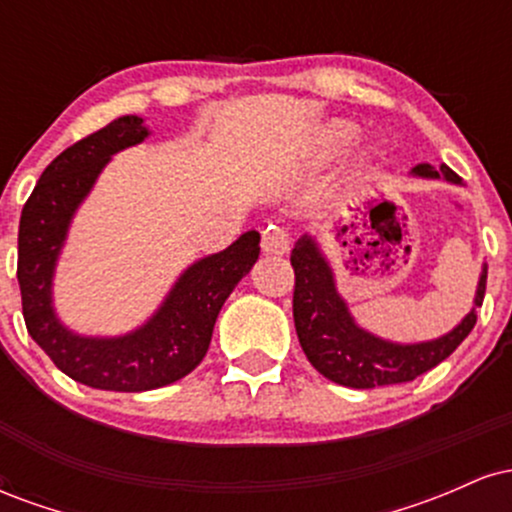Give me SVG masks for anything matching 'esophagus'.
I'll use <instances>...</instances> for the list:
<instances>
[{"instance_id": "obj_1", "label": "esophagus", "mask_w": 512, "mask_h": 512, "mask_svg": "<svg viewBox=\"0 0 512 512\" xmlns=\"http://www.w3.org/2000/svg\"><path fill=\"white\" fill-rule=\"evenodd\" d=\"M289 250V231L284 226H267L262 231V252L264 255H284Z\"/></svg>"}]
</instances>
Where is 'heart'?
<instances>
[{"label":"heart","mask_w":512,"mask_h":512,"mask_svg":"<svg viewBox=\"0 0 512 512\" xmlns=\"http://www.w3.org/2000/svg\"><path fill=\"white\" fill-rule=\"evenodd\" d=\"M358 137V127L349 120H334L322 127L320 139H317V156L334 158L342 154L346 146H351Z\"/></svg>","instance_id":"1"}]
</instances>
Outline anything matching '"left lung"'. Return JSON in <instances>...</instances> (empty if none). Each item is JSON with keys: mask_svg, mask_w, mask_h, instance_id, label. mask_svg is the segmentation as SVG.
Segmentation results:
<instances>
[{"mask_svg": "<svg viewBox=\"0 0 512 512\" xmlns=\"http://www.w3.org/2000/svg\"><path fill=\"white\" fill-rule=\"evenodd\" d=\"M416 175L460 182V175L448 166L436 170L428 163L414 168ZM293 284V322L305 356L325 378L344 387L370 390L380 385L409 383L426 370L436 368L460 346L477 325V310H472L455 330L436 342L399 346L370 337L358 330L342 298L334 291V279L315 243L303 236L291 252ZM486 293V267L481 272L474 305L481 308Z\"/></svg>", "mask_w": 512, "mask_h": 512, "instance_id": "obj_1", "label": "left lung"}]
</instances>
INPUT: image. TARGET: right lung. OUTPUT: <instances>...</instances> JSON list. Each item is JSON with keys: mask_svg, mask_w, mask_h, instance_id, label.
Segmentation results:
<instances>
[{"mask_svg": "<svg viewBox=\"0 0 512 512\" xmlns=\"http://www.w3.org/2000/svg\"><path fill=\"white\" fill-rule=\"evenodd\" d=\"M146 134L142 120L127 115L79 139L43 170L21 211L16 276L26 330L62 373L98 390H156L192 373L207 354L221 305L260 255V233L248 231L192 264L151 322L127 337L86 339L64 330L52 315L50 279L67 223L108 158Z\"/></svg>", "mask_w": 512, "mask_h": 512, "instance_id": "right-lung-1", "label": "right lung"}]
</instances>
